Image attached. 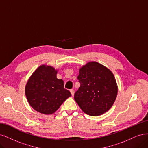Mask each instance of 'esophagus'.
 Here are the masks:
<instances>
[{
  "label": "esophagus",
  "mask_w": 148,
  "mask_h": 148,
  "mask_svg": "<svg viewBox=\"0 0 148 148\" xmlns=\"http://www.w3.org/2000/svg\"><path fill=\"white\" fill-rule=\"evenodd\" d=\"M70 92H71V95H72V96H73L74 94H75V91L73 90V89H71V90H70Z\"/></svg>",
  "instance_id": "obj_1"
}]
</instances>
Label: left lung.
I'll return each mask as SVG.
<instances>
[{"label":"left lung","mask_w":148,"mask_h":148,"mask_svg":"<svg viewBox=\"0 0 148 148\" xmlns=\"http://www.w3.org/2000/svg\"><path fill=\"white\" fill-rule=\"evenodd\" d=\"M78 79L80 87L74 99L85 114L102 115L112 106L118 86L112 72L96 62H89L79 69Z\"/></svg>","instance_id":"1"}]
</instances>
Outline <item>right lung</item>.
<instances>
[{
	"mask_svg": "<svg viewBox=\"0 0 148 148\" xmlns=\"http://www.w3.org/2000/svg\"><path fill=\"white\" fill-rule=\"evenodd\" d=\"M57 70L42 65L28 79L25 95L29 104L39 112L49 115L54 113L63 102L71 96L64 88V82L57 78Z\"/></svg>",
	"mask_w": 148,
	"mask_h": 148,
	"instance_id": "obj_1",
	"label": "right lung"
}]
</instances>
